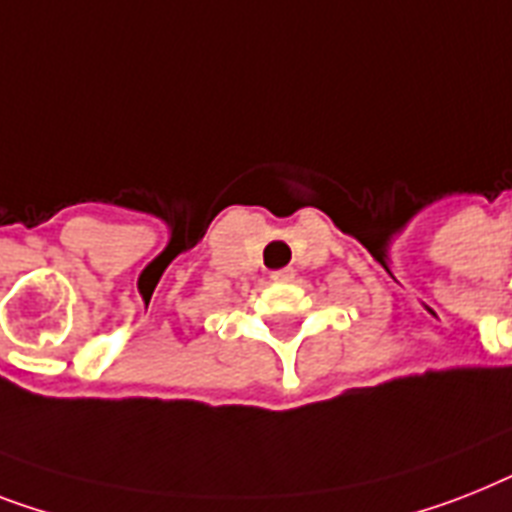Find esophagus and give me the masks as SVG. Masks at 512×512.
I'll return each mask as SVG.
<instances>
[{"instance_id": "34e87169", "label": "esophagus", "mask_w": 512, "mask_h": 512, "mask_svg": "<svg viewBox=\"0 0 512 512\" xmlns=\"http://www.w3.org/2000/svg\"><path fill=\"white\" fill-rule=\"evenodd\" d=\"M270 278H273V281H292V278H294V270H292V268L273 270V273H270Z\"/></svg>"}]
</instances>
